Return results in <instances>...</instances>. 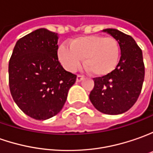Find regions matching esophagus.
I'll use <instances>...</instances> for the list:
<instances>
[{"label": "esophagus", "mask_w": 153, "mask_h": 153, "mask_svg": "<svg viewBox=\"0 0 153 153\" xmlns=\"http://www.w3.org/2000/svg\"><path fill=\"white\" fill-rule=\"evenodd\" d=\"M83 79H84V76H82L80 74H78V75H77V82H80L82 81Z\"/></svg>", "instance_id": "34e87169"}]
</instances>
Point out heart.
<instances>
[{"label":"heart","instance_id":"b5f03b06","mask_svg":"<svg viewBox=\"0 0 153 153\" xmlns=\"http://www.w3.org/2000/svg\"><path fill=\"white\" fill-rule=\"evenodd\" d=\"M58 59L68 71H74L84 58V65L97 76L111 74L120 59V46L113 37L102 35L79 36L70 41V45H61Z\"/></svg>","mask_w":153,"mask_h":153}]
</instances>
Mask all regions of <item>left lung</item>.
<instances>
[{"label":"left lung","mask_w":153,"mask_h":153,"mask_svg":"<svg viewBox=\"0 0 153 153\" xmlns=\"http://www.w3.org/2000/svg\"><path fill=\"white\" fill-rule=\"evenodd\" d=\"M118 40L121 56L111 74L94 79L90 100L99 112L117 115L127 112L139 97L145 76L142 51L134 40L115 29H103Z\"/></svg>","instance_id":"1"}]
</instances>
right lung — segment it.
I'll return each instance as SVG.
<instances>
[{"mask_svg": "<svg viewBox=\"0 0 153 153\" xmlns=\"http://www.w3.org/2000/svg\"><path fill=\"white\" fill-rule=\"evenodd\" d=\"M57 34L39 29L19 39L9 61V87L25 114L45 120L60 112L76 75L57 57Z\"/></svg>", "mask_w": 153, "mask_h": 153, "instance_id": "right-lung-1", "label": "right lung"}]
</instances>
